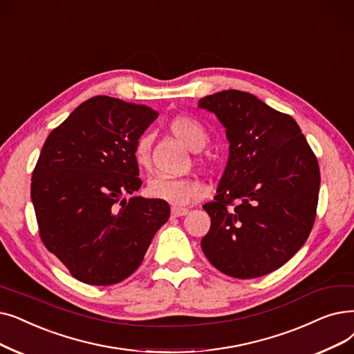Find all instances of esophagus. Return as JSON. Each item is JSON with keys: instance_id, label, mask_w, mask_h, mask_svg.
<instances>
[{"instance_id": "1", "label": "esophagus", "mask_w": 354, "mask_h": 354, "mask_svg": "<svg viewBox=\"0 0 354 354\" xmlns=\"http://www.w3.org/2000/svg\"><path fill=\"white\" fill-rule=\"evenodd\" d=\"M189 212L188 208H179V207H174L172 208V215L174 217H183V215H187Z\"/></svg>"}]
</instances>
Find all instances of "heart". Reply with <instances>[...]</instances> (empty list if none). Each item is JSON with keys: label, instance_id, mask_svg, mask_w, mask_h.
I'll use <instances>...</instances> for the list:
<instances>
[{"label": "heart", "instance_id": "obj_1", "mask_svg": "<svg viewBox=\"0 0 354 354\" xmlns=\"http://www.w3.org/2000/svg\"><path fill=\"white\" fill-rule=\"evenodd\" d=\"M169 130L191 150L203 149L207 143V131L201 122L191 117H175L169 122ZM150 155V137L142 136L134 146V160L139 166H147ZM204 185L196 179L156 176L149 180L146 194L150 198L160 199L171 205H187L201 198Z\"/></svg>", "mask_w": 354, "mask_h": 354}]
</instances>
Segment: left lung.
Masks as SVG:
<instances>
[{
	"instance_id": "1",
	"label": "left lung",
	"mask_w": 354,
	"mask_h": 354,
	"mask_svg": "<svg viewBox=\"0 0 354 354\" xmlns=\"http://www.w3.org/2000/svg\"><path fill=\"white\" fill-rule=\"evenodd\" d=\"M198 106L217 115L230 142L217 195L203 205L211 217L203 252L233 278L265 276L283 266L311 233L317 158L294 118L249 92L221 91Z\"/></svg>"
}]
</instances>
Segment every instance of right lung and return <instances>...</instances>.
<instances>
[{"mask_svg": "<svg viewBox=\"0 0 354 354\" xmlns=\"http://www.w3.org/2000/svg\"><path fill=\"white\" fill-rule=\"evenodd\" d=\"M158 118L146 105L98 95L46 139L32 176L43 244L75 279L114 285L140 266L171 208L122 195L142 187L134 146Z\"/></svg>", "mask_w": 354, "mask_h": 354, "instance_id": "1", "label": "right lung"}]
</instances>
